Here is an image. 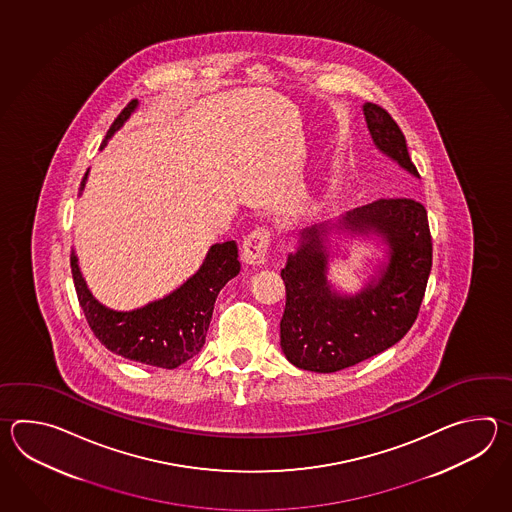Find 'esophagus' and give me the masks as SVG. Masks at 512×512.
I'll list each match as a JSON object with an SVG mask.
<instances>
[{"label":"esophagus","mask_w":512,"mask_h":512,"mask_svg":"<svg viewBox=\"0 0 512 512\" xmlns=\"http://www.w3.org/2000/svg\"><path fill=\"white\" fill-rule=\"evenodd\" d=\"M271 241L269 230L258 227L252 230L251 234L243 241V261L247 265H263L265 263V254Z\"/></svg>","instance_id":"34e87169"}]
</instances>
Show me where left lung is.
<instances>
[{"label": "left lung", "mask_w": 512, "mask_h": 512, "mask_svg": "<svg viewBox=\"0 0 512 512\" xmlns=\"http://www.w3.org/2000/svg\"><path fill=\"white\" fill-rule=\"evenodd\" d=\"M371 141L408 174L419 177L406 139L386 109L362 106ZM379 239L378 261L357 294H342L328 280L332 234ZM335 247H340L335 243ZM432 269V240L426 208L414 199H379L337 221L298 232L282 278L287 302L280 322V346L300 370L333 373L392 348L414 326Z\"/></svg>", "instance_id": "obj_1"}]
</instances>
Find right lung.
<instances>
[{
	"mask_svg": "<svg viewBox=\"0 0 512 512\" xmlns=\"http://www.w3.org/2000/svg\"><path fill=\"white\" fill-rule=\"evenodd\" d=\"M137 108L139 100H131L120 111L100 150ZM87 175L89 170L80 183L78 196H82L86 188ZM240 267L236 241L214 243L196 274L172 293L131 311H115L100 304L89 291L78 267L77 252L75 249L71 251V272L78 302L95 337L115 355L166 370H174L201 351L219 291L238 276Z\"/></svg>",
	"mask_w": 512,
	"mask_h": 512,
	"instance_id": "obj_1",
	"label": "right lung"
}]
</instances>
